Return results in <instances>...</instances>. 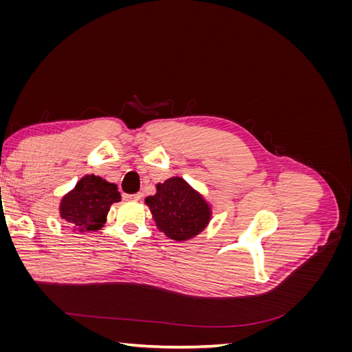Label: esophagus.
<instances>
[{
  "instance_id": "34e87169",
  "label": "esophagus",
  "mask_w": 352,
  "mask_h": 352,
  "mask_svg": "<svg viewBox=\"0 0 352 352\" xmlns=\"http://www.w3.org/2000/svg\"><path fill=\"white\" fill-rule=\"evenodd\" d=\"M124 198L136 201V199H140V198H141V194H140V192H136V194H127V195H124Z\"/></svg>"
}]
</instances>
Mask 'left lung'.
Returning a JSON list of instances; mask_svg holds the SVG:
<instances>
[{
    "label": "left lung",
    "mask_w": 352,
    "mask_h": 352,
    "mask_svg": "<svg viewBox=\"0 0 352 352\" xmlns=\"http://www.w3.org/2000/svg\"><path fill=\"white\" fill-rule=\"evenodd\" d=\"M157 228L175 241H186L207 226L211 211L207 202L182 177H170L146 197Z\"/></svg>",
    "instance_id": "left-lung-1"
}]
</instances>
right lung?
Segmentation results:
<instances>
[{
	"mask_svg": "<svg viewBox=\"0 0 352 352\" xmlns=\"http://www.w3.org/2000/svg\"><path fill=\"white\" fill-rule=\"evenodd\" d=\"M120 198L114 184L100 176L88 175L61 199L60 216L80 232L98 230L105 223L110 206Z\"/></svg>",
	"mask_w": 352,
	"mask_h": 352,
	"instance_id": "obj_1",
	"label": "right lung"
}]
</instances>
